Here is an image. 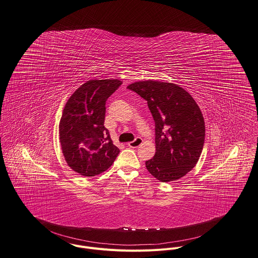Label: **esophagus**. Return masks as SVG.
Wrapping results in <instances>:
<instances>
[{"label":"esophagus","instance_id":"1","mask_svg":"<svg viewBox=\"0 0 258 258\" xmlns=\"http://www.w3.org/2000/svg\"><path fill=\"white\" fill-rule=\"evenodd\" d=\"M142 143H143V139H142V138H140V137H138V138H136L133 142L128 143V144H127V146H128L130 148L136 149V148L140 147V146L142 145Z\"/></svg>","mask_w":258,"mask_h":258}]
</instances>
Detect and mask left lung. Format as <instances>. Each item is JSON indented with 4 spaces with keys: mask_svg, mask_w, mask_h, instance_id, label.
I'll return each instance as SVG.
<instances>
[{
    "mask_svg": "<svg viewBox=\"0 0 258 258\" xmlns=\"http://www.w3.org/2000/svg\"><path fill=\"white\" fill-rule=\"evenodd\" d=\"M127 89L148 102L155 120V155L146 161L148 170L162 182L184 176L196 166L205 145V119L198 103L170 83L143 81Z\"/></svg>",
    "mask_w": 258,
    "mask_h": 258,
    "instance_id": "obj_1",
    "label": "left lung"
}]
</instances>
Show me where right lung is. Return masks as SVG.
<instances>
[{
  "instance_id": "1",
  "label": "right lung",
  "mask_w": 258,
  "mask_h": 258,
  "mask_svg": "<svg viewBox=\"0 0 258 258\" xmlns=\"http://www.w3.org/2000/svg\"><path fill=\"white\" fill-rule=\"evenodd\" d=\"M119 80H92L69 99L59 121V141L68 165L85 176L105 171L119 154L104 127L105 102Z\"/></svg>"
}]
</instances>
